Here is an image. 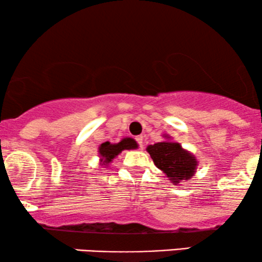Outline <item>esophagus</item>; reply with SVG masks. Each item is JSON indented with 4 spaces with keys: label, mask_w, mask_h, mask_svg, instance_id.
I'll list each match as a JSON object with an SVG mask.
<instances>
[{
    "label": "esophagus",
    "mask_w": 262,
    "mask_h": 262,
    "mask_svg": "<svg viewBox=\"0 0 262 262\" xmlns=\"http://www.w3.org/2000/svg\"><path fill=\"white\" fill-rule=\"evenodd\" d=\"M135 140H136V142H138V143H139V146H140V147H142V146H143V138H142V136H141V135L136 136V138H135Z\"/></svg>",
    "instance_id": "34e87169"
}]
</instances>
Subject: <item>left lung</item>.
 Instances as JSON below:
<instances>
[{"label":"left lung","instance_id":"8db88e82","mask_svg":"<svg viewBox=\"0 0 262 262\" xmlns=\"http://www.w3.org/2000/svg\"><path fill=\"white\" fill-rule=\"evenodd\" d=\"M147 152L156 166L168 177L173 184L192 178L197 160L192 154L183 149L178 142L163 141L147 147Z\"/></svg>","mask_w":262,"mask_h":262}]
</instances>
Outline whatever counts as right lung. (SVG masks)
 Instances as JSON below:
<instances>
[{
    "label": "right lung",
    "instance_id": "right-lung-1",
    "mask_svg": "<svg viewBox=\"0 0 262 262\" xmlns=\"http://www.w3.org/2000/svg\"><path fill=\"white\" fill-rule=\"evenodd\" d=\"M134 148H138V143H136L135 140H133L130 138L121 140L119 143H110L108 141L103 142L98 148L99 156L102 157L101 161H103L102 165H108L109 163H112L114 158L119 156L123 149H134Z\"/></svg>",
    "mask_w": 262,
    "mask_h": 262
}]
</instances>
